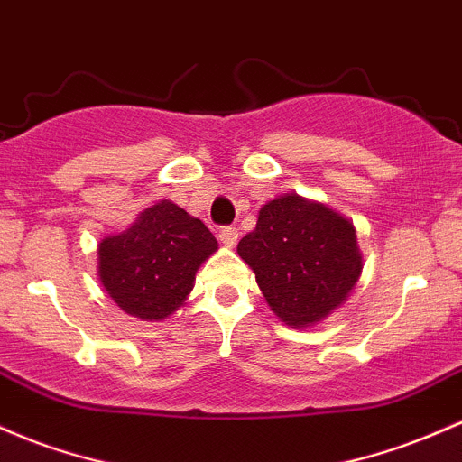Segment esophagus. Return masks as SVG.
<instances>
[{
  "mask_svg": "<svg viewBox=\"0 0 462 462\" xmlns=\"http://www.w3.org/2000/svg\"><path fill=\"white\" fill-rule=\"evenodd\" d=\"M236 239H239V230H236L235 226H226L219 230V241L223 243V245H227V247L236 245Z\"/></svg>",
  "mask_w": 462,
  "mask_h": 462,
  "instance_id": "esophagus-1",
  "label": "esophagus"
}]
</instances>
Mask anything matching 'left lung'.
I'll use <instances>...</instances> for the list:
<instances>
[{"mask_svg": "<svg viewBox=\"0 0 462 462\" xmlns=\"http://www.w3.org/2000/svg\"><path fill=\"white\" fill-rule=\"evenodd\" d=\"M272 311L289 327L320 322L342 305L362 272L353 223L298 195L267 201L239 241Z\"/></svg>", "mask_w": 462, "mask_h": 462, "instance_id": "8db88e82", "label": "left lung"}]
</instances>
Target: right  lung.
I'll list each match as a JSON object with an SVG mask.
<instances>
[{"mask_svg":"<svg viewBox=\"0 0 462 462\" xmlns=\"http://www.w3.org/2000/svg\"><path fill=\"white\" fill-rule=\"evenodd\" d=\"M217 247L204 223L164 199L100 241V281L126 313L162 320L184 305L197 270Z\"/></svg>","mask_w":462,"mask_h":462,"instance_id":"obj_1","label":"right lung"}]
</instances>
